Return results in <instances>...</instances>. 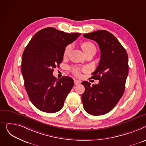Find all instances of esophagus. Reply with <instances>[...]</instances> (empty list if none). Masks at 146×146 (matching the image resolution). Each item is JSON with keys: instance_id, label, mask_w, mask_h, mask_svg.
I'll return each instance as SVG.
<instances>
[{"instance_id": "1", "label": "esophagus", "mask_w": 146, "mask_h": 146, "mask_svg": "<svg viewBox=\"0 0 146 146\" xmlns=\"http://www.w3.org/2000/svg\"><path fill=\"white\" fill-rule=\"evenodd\" d=\"M81 83V81H79V80H74V84H75V85H78V84H80Z\"/></svg>"}]
</instances>
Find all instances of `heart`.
Here are the masks:
<instances>
[{
  "instance_id": "b5f03b06",
  "label": "heart",
  "mask_w": 146,
  "mask_h": 146,
  "mask_svg": "<svg viewBox=\"0 0 146 146\" xmlns=\"http://www.w3.org/2000/svg\"><path fill=\"white\" fill-rule=\"evenodd\" d=\"M81 48L84 52V53H86L88 51L92 50V49H95L96 50V48L95 45H94L93 43L89 42V41H86V42H84L81 44ZM71 45H68L65 49H64V57H66L69 54L70 52L71 51ZM72 72L76 75H80V70L79 68L74 67L72 69Z\"/></svg>"
}]
</instances>
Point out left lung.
Wrapping results in <instances>:
<instances>
[{
  "label": "left lung",
  "instance_id": "obj_1",
  "mask_svg": "<svg viewBox=\"0 0 146 146\" xmlns=\"http://www.w3.org/2000/svg\"><path fill=\"white\" fill-rule=\"evenodd\" d=\"M83 36L95 40L101 50L99 64L92 76L99 83L92 86L88 81L81 83L85 87L81 96L83 107L91 115H103L112 110L123 95L128 74V55L117 39L106 30Z\"/></svg>",
  "mask_w": 146,
  "mask_h": 146
}]
</instances>
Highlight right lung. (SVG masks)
<instances>
[{
    "mask_svg": "<svg viewBox=\"0 0 146 146\" xmlns=\"http://www.w3.org/2000/svg\"><path fill=\"white\" fill-rule=\"evenodd\" d=\"M81 35L46 28L35 34L23 51L21 71L25 88L32 103L43 112L61 110L74 86L71 77L57 80L53 71L62 62L65 47Z\"/></svg>",
    "mask_w": 146,
    "mask_h": 146,
    "instance_id": "1",
    "label": "right lung"
}]
</instances>
